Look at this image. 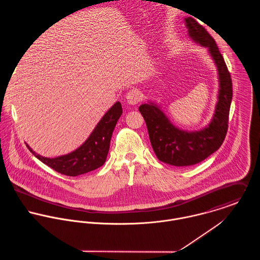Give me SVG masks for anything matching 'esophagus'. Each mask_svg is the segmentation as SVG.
Listing matches in <instances>:
<instances>
[{"label":"esophagus","instance_id":"1","mask_svg":"<svg viewBox=\"0 0 260 260\" xmlns=\"http://www.w3.org/2000/svg\"><path fill=\"white\" fill-rule=\"evenodd\" d=\"M141 93L139 90L137 89H133V90H130L127 95H126V100L127 102L130 104V105H136L138 104L140 101H141Z\"/></svg>","mask_w":260,"mask_h":260}]
</instances>
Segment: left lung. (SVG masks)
Here are the masks:
<instances>
[{
	"label": "left lung",
	"mask_w": 260,
	"mask_h": 260,
	"mask_svg": "<svg viewBox=\"0 0 260 260\" xmlns=\"http://www.w3.org/2000/svg\"><path fill=\"white\" fill-rule=\"evenodd\" d=\"M188 36L207 48L218 72V101L210 123L199 131H186L174 126L160 106L153 102L139 107L148 129L149 138L157 158L173 166L197 164L222 145L228 128L232 100V81L219 49L208 32L193 18L184 19Z\"/></svg>",
	"instance_id": "1"
}]
</instances>
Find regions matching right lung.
<instances>
[{
	"instance_id": "add662e5",
	"label": "right lung",
	"mask_w": 260,
	"mask_h": 260,
	"mask_svg": "<svg viewBox=\"0 0 260 260\" xmlns=\"http://www.w3.org/2000/svg\"><path fill=\"white\" fill-rule=\"evenodd\" d=\"M121 115V103L116 102L101 118L88 139L79 148L66 155L48 158L39 155L28 144L26 145L40 161L55 171L67 176L82 175L101 167L105 163L112 134Z\"/></svg>"
}]
</instances>
